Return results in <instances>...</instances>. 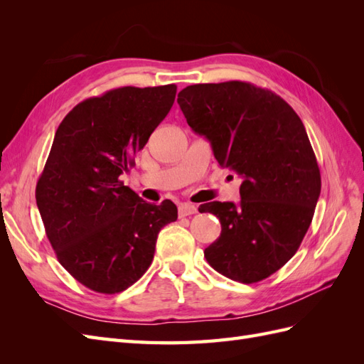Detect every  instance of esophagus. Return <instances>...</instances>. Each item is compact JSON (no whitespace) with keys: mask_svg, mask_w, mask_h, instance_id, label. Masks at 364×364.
<instances>
[{"mask_svg":"<svg viewBox=\"0 0 364 364\" xmlns=\"http://www.w3.org/2000/svg\"><path fill=\"white\" fill-rule=\"evenodd\" d=\"M197 213V206L193 203H181L179 205V217L193 215Z\"/></svg>","mask_w":364,"mask_h":364,"instance_id":"obj_1","label":"esophagus"}]
</instances>
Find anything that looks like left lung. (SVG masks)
I'll use <instances>...</instances> for the list:
<instances>
[{
	"instance_id": "8db88e82",
	"label": "left lung",
	"mask_w": 364,
	"mask_h": 364,
	"mask_svg": "<svg viewBox=\"0 0 364 364\" xmlns=\"http://www.w3.org/2000/svg\"><path fill=\"white\" fill-rule=\"evenodd\" d=\"M178 103L188 126L211 142L217 162L243 178L240 203L199 208L222 225L205 258L229 279H266L299 249L321 196L304 123L279 95L247 82L186 86Z\"/></svg>"
}]
</instances>
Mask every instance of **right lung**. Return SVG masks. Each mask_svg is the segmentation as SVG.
Here are the masks:
<instances>
[{
	"instance_id": "obj_1",
	"label": "right lung",
	"mask_w": 364,
	"mask_h": 364,
	"mask_svg": "<svg viewBox=\"0 0 364 364\" xmlns=\"http://www.w3.org/2000/svg\"><path fill=\"white\" fill-rule=\"evenodd\" d=\"M176 85L124 86L77 105L54 135L36 203L59 262L85 287L115 294L150 267L159 230L178 218L119 181L174 103Z\"/></svg>"
}]
</instances>
